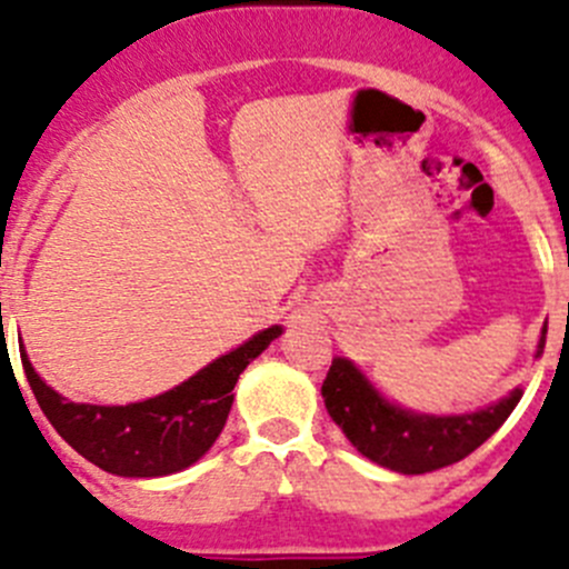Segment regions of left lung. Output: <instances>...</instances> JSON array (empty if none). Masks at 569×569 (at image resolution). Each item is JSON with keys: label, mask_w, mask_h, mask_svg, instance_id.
<instances>
[{"label": "left lung", "mask_w": 569, "mask_h": 569, "mask_svg": "<svg viewBox=\"0 0 569 569\" xmlns=\"http://www.w3.org/2000/svg\"><path fill=\"white\" fill-rule=\"evenodd\" d=\"M541 330L536 358L545 352ZM327 411L367 460L398 473H426L455 466L477 451L516 409L522 389L471 415H417L389 403L347 358H332L321 383Z\"/></svg>", "instance_id": "left-lung-1"}]
</instances>
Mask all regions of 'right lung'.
I'll use <instances>...</instances> for the list:
<instances>
[{
  "instance_id": "1",
  "label": "right lung",
  "mask_w": 569,
  "mask_h": 569,
  "mask_svg": "<svg viewBox=\"0 0 569 569\" xmlns=\"http://www.w3.org/2000/svg\"><path fill=\"white\" fill-rule=\"evenodd\" d=\"M279 336L281 327H268L180 387L129 406L72 403L36 375L24 347L19 352L41 411L83 460L118 477H166L194 466L213 446L231 411L239 375Z\"/></svg>"
}]
</instances>
